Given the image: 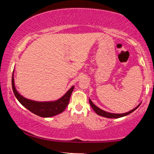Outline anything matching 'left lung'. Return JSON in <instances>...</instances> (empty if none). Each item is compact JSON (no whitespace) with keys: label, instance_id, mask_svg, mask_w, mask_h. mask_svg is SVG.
Wrapping results in <instances>:
<instances>
[{"label":"left lung","instance_id":"1","mask_svg":"<svg viewBox=\"0 0 154 154\" xmlns=\"http://www.w3.org/2000/svg\"><path fill=\"white\" fill-rule=\"evenodd\" d=\"M89 102H90V104H91V107L93 108V109L95 111V112L97 114H98V115H100V116H104V117H106V118H119V117H122V116H125L126 115H128L129 114H130V113H132V111H135L136 109H137L140 106V105L137 106L134 109H132V110L128 111V112H127V113H125V114H113V113L106 112V111L101 110V109H99V108L97 107L96 106L94 105V103L91 101V99H89Z\"/></svg>","mask_w":154,"mask_h":154}]
</instances>
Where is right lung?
I'll list each match as a JSON object with an SVG mask.
<instances>
[{"instance_id": "obj_1", "label": "right lung", "mask_w": 154, "mask_h": 154, "mask_svg": "<svg viewBox=\"0 0 154 154\" xmlns=\"http://www.w3.org/2000/svg\"><path fill=\"white\" fill-rule=\"evenodd\" d=\"M12 89L16 98L22 106L30 111L33 114L41 117H50L63 112L69 104L70 97L74 90V86L69 90V91L59 100L53 102H38L28 100L22 96L16 90L14 80V75L12 76Z\"/></svg>"}]
</instances>
